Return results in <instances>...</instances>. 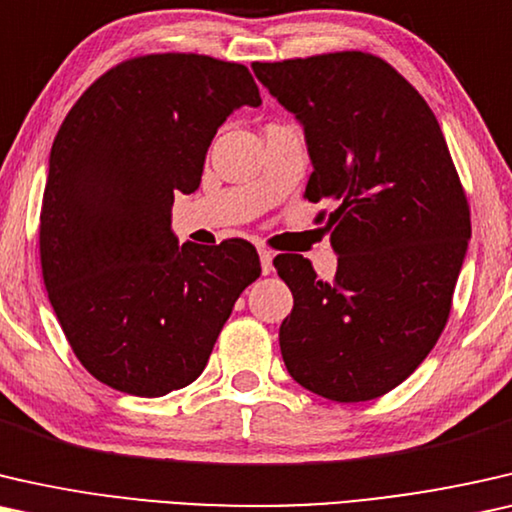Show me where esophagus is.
Here are the masks:
<instances>
[{
    "instance_id": "1",
    "label": "esophagus",
    "mask_w": 512,
    "mask_h": 512,
    "mask_svg": "<svg viewBox=\"0 0 512 512\" xmlns=\"http://www.w3.org/2000/svg\"><path fill=\"white\" fill-rule=\"evenodd\" d=\"M259 264H262L264 276H269V273L273 271V253H271V250H266V248L259 250Z\"/></svg>"
}]
</instances>
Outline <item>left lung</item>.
<instances>
[{
  "label": "left lung",
  "instance_id": "8db88e82",
  "mask_svg": "<svg viewBox=\"0 0 512 512\" xmlns=\"http://www.w3.org/2000/svg\"><path fill=\"white\" fill-rule=\"evenodd\" d=\"M253 71L304 127V197L336 204L334 280L301 255L273 259L294 297L278 334L287 373L338 403L383 397L436 345L471 241L441 125L399 71L359 50Z\"/></svg>",
  "mask_w": 512,
  "mask_h": 512
}]
</instances>
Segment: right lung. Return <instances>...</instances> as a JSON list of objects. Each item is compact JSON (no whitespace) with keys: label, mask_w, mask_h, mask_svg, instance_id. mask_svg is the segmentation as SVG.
I'll list each match as a JSON object with an SVG mask.
<instances>
[{"label":"right lung","mask_w":512,"mask_h":512,"mask_svg":"<svg viewBox=\"0 0 512 512\" xmlns=\"http://www.w3.org/2000/svg\"><path fill=\"white\" fill-rule=\"evenodd\" d=\"M262 104L243 64L194 53L134 57L74 104L48 157L39 246L48 299L71 350L104 385L164 397L199 378L259 278L248 241L201 248L171 229L215 132Z\"/></svg>","instance_id":"add662e5"}]
</instances>
